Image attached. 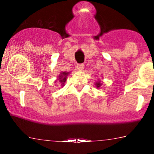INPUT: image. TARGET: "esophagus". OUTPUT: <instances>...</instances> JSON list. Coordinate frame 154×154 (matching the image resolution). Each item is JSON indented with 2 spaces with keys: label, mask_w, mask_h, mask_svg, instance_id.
I'll list each match as a JSON object with an SVG mask.
<instances>
[{
  "label": "esophagus",
  "mask_w": 154,
  "mask_h": 154,
  "mask_svg": "<svg viewBox=\"0 0 154 154\" xmlns=\"http://www.w3.org/2000/svg\"><path fill=\"white\" fill-rule=\"evenodd\" d=\"M84 65L83 64H79V65H77V69H78L79 71H82L84 69Z\"/></svg>",
  "instance_id": "1"
}]
</instances>
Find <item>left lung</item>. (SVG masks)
<instances>
[{
  "instance_id": "8db88e82",
  "label": "left lung",
  "mask_w": 154,
  "mask_h": 154,
  "mask_svg": "<svg viewBox=\"0 0 154 154\" xmlns=\"http://www.w3.org/2000/svg\"><path fill=\"white\" fill-rule=\"evenodd\" d=\"M95 85L96 86V88H100L102 85V82L100 80H98L96 81V82H95Z\"/></svg>"
}]
</instances>
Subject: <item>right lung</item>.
I'll return each instance as SVG.
<instances>
[{
  "label": "right lung",
  "mask_w": 154,
  "mask_h": 154,
  "mask_svg": "<svg viewBox=\"0 0 154 154\" xmlns=\"http://www.w3.org/2000/svg\"><path fill=\"white\" fill-rule=\"evenodd\" d=\"M69 74H70V72H61L60 75L57 77V80L55 81V82H60L62 86H64L65 81H66V79H67V76Z\"/></svg>",
  "instance_id": "obj_1"
}]
</instances>
